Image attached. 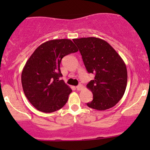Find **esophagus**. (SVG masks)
Here are the masks:
<instances>
[{"label": "esophagus", "instance_id": "esophagus-1", "mask_svg": "<svg viewBox=\"0 0 150 150\" xmlns=\"http://www.w3.org/2000/svg\"><path fill=\"white\" fill-rule=\"evenodd\" d=\"M76 88L78 91H81V90H82V89L84 88V86H83L82 84H79L78 86H76Z\"/></svg>", "mask_w": 150, "mask_h": 150}]
</instances>
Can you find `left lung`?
<instances>
[{
  "label": "left lung",
  "instance_id": "8db88e82",
  "mask_svg": "<svg viewBox=\"0 0 150 150\" xmlns=\"http://www.w3.org/2000/svg\"><path fill=\"white\" fill-rule=\"evenodd\" d=\"M89 73L94 79L86 87L93 93L88 107L105 110L122 99L127 86L128 74L125 62L107 41L94 37L73 39Z\"/></svg>",
  "mask_w": 150,
  "mask_h": 150
}]
</instances>
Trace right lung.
I'll return each mask as SVG.
<instances>
[{"label":"right lung","instance_id":"obj_1","mask_svg":"<svg viewBox=\"0 0 150 150\" xmlns=\"http://www.w3.org/2000/svg\"><path fill=\"white\" fill-rule=\"evenodd\" d=\"M78 51L71 40L57 39L42 43L30 56L22 70V85L27 99L38 110L53 112L67 103L72 89L59 80L60 63Z\"/></svg>","mask_w":150,"mask_h":150}]
</instances>
